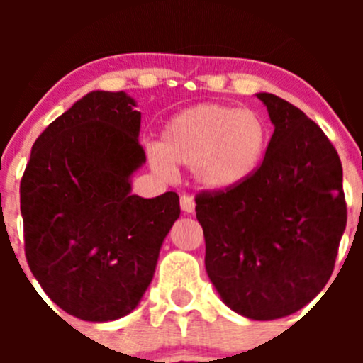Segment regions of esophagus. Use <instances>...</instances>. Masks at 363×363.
Instances as JSON below:
<instances>
[{
    "mask_svg": "<svg viewBox=\"0 0 363 363\" xmlns=\"http://www.w3.org/2000/svg\"><path fill=\"white\" fill-rule=\"evenodd\" d=\"M181 208L184 214H191L195 211V200L189 195H181Z\"/></svg>",
    "mask_w": 363,
    "mask_h": 363,
    "instance_id": "1",
    "label": "esophagus"
}]
</instances>
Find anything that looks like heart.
Masks as SVG:
<instances>
[{
  "label": "heart",
  "mask_w": 363,
  "mask_h": 363,
  "mask_svg": "<svg viewBox=\"0 0 363 363\" xmlns=\"http://www.w3.org/2000/svg\"><path fill=\"white\" fill-rule=\"evenodd\" d=\"M270 144L262 113L226 104H202L175 113L161 131L149 158L156 172L172 175L189 164L200 188L228 191L258 172Z\"/></svg>",
  "instance_id": "1"
}]
</instances>
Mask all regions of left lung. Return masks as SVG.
Masks as SVG:
<instances>
[{
	"label": "left lung",
	"mask_w": 363,
	"mask_h": 363,
	"mask_svg": "<svg viewBox=\"0 0 363 363\" xmlns=\"http://www.w3.org/2000/svg\"><path fill=\"white\" fill-rule=\"evenodd\" d=\"M274 133L247 182L200 191L205 269L223 302L251 320H277L311 302L330 279L346 228L342 164L327 135L270 93Z\"/></svg>",
	"instance_id": "1"
}]
</instances>
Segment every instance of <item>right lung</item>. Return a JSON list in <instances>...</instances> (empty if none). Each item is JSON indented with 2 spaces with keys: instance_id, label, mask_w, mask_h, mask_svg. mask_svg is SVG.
<instances>
[{
  "instance_id": "1",
  "label": "right lung",
  "mask_w": 363,
  "mask_h": 363,
  "mask_svg": "<svg viewBox=\"0 0 363 363\" xmlns=\"http://www.w3.org/2000/svg\"><path fill=\"white\" fill-rule=\"evenodd\" d=\"M126 93L93 91L49 124L21 179L24 251L54 303L86 321L130 314L181 214L179 195H131L145 161Z\"/></svg>"
}]
</instances>
